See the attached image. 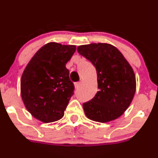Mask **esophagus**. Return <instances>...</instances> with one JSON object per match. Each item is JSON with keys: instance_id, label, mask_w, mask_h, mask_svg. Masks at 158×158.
I'll use <instances>...</instances> for the list:
<instances>
[{"instance_id": "esophagus-1", "label": "esophagus", "mask_w": 158, "mask_h": 158, "mask_svg": "<svg viewBox=\"0 0 158 158\" xmlns=\"http://www.w3.org/2000/svg\"><path fill=\"white\" fill-rule=\"evenodd\" d=\"M81 85V82H75V87L76 89H79Z\"/></svg>"}]
</instances>
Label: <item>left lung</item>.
Instances as JSON below:
<instances>
[{
  "instance_id": "left-lung-1",
  "label": "left lung",
  "mask_w": 158,
  "mask_h": 158,
  "mask_svg": "<svg viewBox=\"0 0 158 158\" xmlns=\"http://www.w3.org/2000/svg\"><path fill=\"white\" fill-rule=\"evenodd\" d=\"M77 51L96 69L98 91L84 102L89 119L108 122L120 117L130 106L136 89L131 66L122 52L109 44H91L78 47Z\"/></svg>"
}]
</instances>
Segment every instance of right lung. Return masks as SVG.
I'll use <instances>...</instances> for the list:
<instances>
[{
    "instance_id": "1",
    "label": "right lung",
    "mask_w": 158,
    "mask_h": 158,
    "mask_svg": "<svg viewBox=\"0 0 158 158\" xmlns=\"http://www.w3.org/2000/svg\"><path fill=\"white\" fill-rule=\"evenodd\" d=\"M76 47L49 43L36 52L23 71L20 81L21 97L32 115L45 123L64 115L74 84L66 64Z\"/></svg>"
}]
</instances>
